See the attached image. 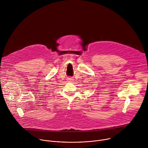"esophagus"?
Here are the masks:
<instances>
[{"label": "esophagus", "instance_id": "obj_1", "mask_svg": "<svg viewBox=\"0 0 148 148\" xmlns=\"http://www.w3.org/2000/svg\"><path fill=\"white\" fill-rule=\"evenodd\" d=\"M67 82H74V79L72 78H67Z\"/></svg>", "mask_w": 148, "mask_h": 148}]
</instances>
